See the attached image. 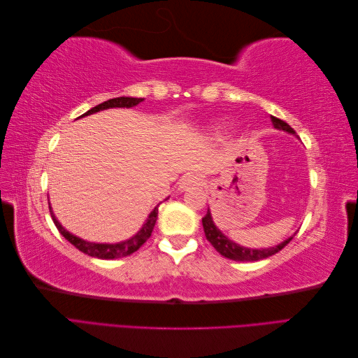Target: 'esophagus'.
Instances as JSON below:
<instances>
[{"instance_id":"1","label":"esophagus","mask_w":358,"mask_h":358,"mask_svg":"<svg viewBox=\"0 0 358 358\" xmlns=\"http://www.w3.org/2000/svg\"><path fill=\"white\" fill-rule=\"evenodd\" d=\"M201 183V179L197 175H185L179 180V189H188L191 187H197Z\"/></svg>"}]
</instances>
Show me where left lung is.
Instances as JSON below:
<instances>
[{"instance_id": "8db88e82", "label": "left lung", "mask_w": 358, "mask_h": 358, "mask_svg": "<svg viewBox=\"0 0 358 358\" xmlns=\"http://www.w3.org/2000/svg\"><path fill=\"white\" fill-rule=\"evenodd\" d=\"M272 117V122H273V127L278 128V129H282V131H287L289 134H294L296 136V131L292 129L285 121H282V119H278L275 116H270ZM203 221V229H204V234H206V239H208L212 246L218 251L222 257L225 258H230V259H234V262H258V259H264L267 257H272L275 255L276 252H279L280 249L285 248L291 239L294 236H291L289 239L284 241L282 243H279L278 246H273V248H266V249H251V248H245V246H241L237 245L234 242H231L229 237L224 236L218 227L215 225L213 220H212V215H210V210H208V213L204 215V218L201 220Z\"/></svg>"}]
</instances>
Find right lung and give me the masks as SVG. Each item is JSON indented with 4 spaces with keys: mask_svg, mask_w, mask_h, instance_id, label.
Listing matches in <instances>:
<instances>
[{
    "mask_svg": "<svg viewBox=\"0 0 358 358\" xmlns=\"http://www.w3.org/2000/svg\"><path fill=\"white\" fill-rule=\"evenodd\" d=\"M143 99H133V96H117V99H112V100H107L99 106L92 107L91 110H88L86 113H83L82 116H88L92 115L95 112H100V110H106V109H110V107H134L138 103H142ZM79 116V117H82ZM159 206V204H158ZM158 206L157 208L149 213L148 216V221L143 224L142 230H140L136 236H133L131 239H128L125 242H119V243H92V242H86L80 237H76L74 234L69 233L64 227L58 222V220L55 218V215L50 209V216L53 222H55L58 231L66 237V239L74 245V248H78L79 251H82L83 254L90 255V257H95V258H101V259H113V258H121V257H127V255H131L133 252H136L137 249L142 246L149 237L152 234V230L155 227L157 222V216H158Z\"/></svg>",
    "mask_w": 358,
    "mask_h": 358,
    "instance_id": "1",
    "label": "right lung"
}]
</instances>
